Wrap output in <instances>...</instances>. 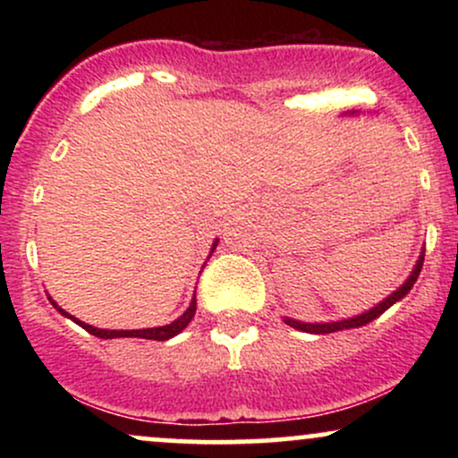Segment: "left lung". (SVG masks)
<instances>
[{
	"mask_svg": "<svg viewBox=\"0 0 458 458\" xmlns=\"http://www.w3.org/2000/svg\"><path fill=\"white\" fill-rule=\"evenodd\" d=\"M357 112H349V115H355ZM422 262H424V251H420L418 260H415L411 273H409V277L404 280L401 286L396 288V291L392 293V295H387L383 301L377 303L375 308L366 310V312L361 314H355V317H349V318H340V320H329V323H303V320H297V318H291V317H284V323L288 325V327L297 329V331H306V334H334V331H343V329H355V327H364V325L370 323V320H375L377 317H381L383 312H386L387 308H392L394 303H398L401 299L407 295L409 291L413 288V284L418 282V276L420 271H422Z\"/></svg>",
	"mask_w": 458,
	"mask_h": 458,
	"instance_id": "8db88e82",
	"label": "left lung"
}]
</instances>
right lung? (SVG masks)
<instances>
[{
	"mask_svg": "<svg viewBox=\"0 0 458 458\" xmlns=\"http://www.w3.org/2000/svg\"><path fill=\"white\" fill-rule=\"evenodd\" d=\"M217 243H219V239H215L213 245H211V254L215 251V247H217ZM211 254H208V256H211ZM49 301H51V306H54L57 312L62 314V317L71 318L72 323H77L79 327L86 329L88 334L97 335V338H105V340H112V338H144V340H159V343H163V340H170V338H174V335L181 334V331L185 329L189 323H191V318L196 317V297H193L191 303H189V308L181 314V317H178L176 320H172V323L161 325V327H148V329H98V327H94V325L83 323V320H79V318L72 317V314H68L66 310H62L60 306H57V303L51 297H49Z\"/></svg>",
	"mask_w": 458,
	"mask_h": 458,
	"instance_id": "1",
	"label": "right lung"
}]
</instances>
